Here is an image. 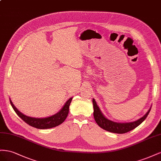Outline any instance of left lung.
<instances>
[{
    "label": "left lung",
    "instance_id": "obj_1",
    "mask_svg": "<svg viewBox=\"0 0 161 161\" xmlns=\"http://www.w3.org/2000/svg\"><path fill=\"white\" fill-rule=\"evenodd\" d=\"M92 103L94 107V117L96 123L103 130L112 133H115V134H125V133L135 129L145 120L151 109L150 107L148 111L143 117L137 119L136 121L130 123H117L109 120L104 116L94 98L92 99Z\"/></svg>",
    "mask_w": 161,
    "mask_h": 161
}]
</instances>
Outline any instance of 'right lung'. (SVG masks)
I'll use <instances>...</instances> for the list:
<instances>
[{
  "instance_id": "add662e5",
  "label": "right lung",
  "mask_w": 161,
  "mask_h": 161,
  "mask_svg": "<svg viewBox=\"0 0 161 161\" xmlns=\"http://www.w3.org/2000/svg\"><path fill=\"white\" fill-rule=\"evenodd\" d=\"M72 98H73L71 97L67 101L65 104H64L63 108L60 110V111L54 114L53 116L46 118H34L26 116L25 114L21 113L20 111H18V109L14 106V104H13L11 99L10 103L13 108L14 109V111L17 114V115L19 116L23 121H25L30 126L38 128V129L43 130L50 129V128L58 126L65 120L68 115L69 109V106Z\"/></svg>"
}]
</instances>
